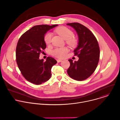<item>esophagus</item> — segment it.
<instances>
[{
    "label": "esophagus",
    "mask_w": 120,
    "mask_h": 120,
    "mask_svg": "<svg viewBox=\"0 0 120 120\" xmlns=\"http://www.w3.org/2000/svg\"><path fill=\"white\" fill-rule=\"evenodd\" d=\"M57 63H60V62H62V60H60V59H57Z\"/></svg>",
    "instance_id": "1"
}]
</instances>
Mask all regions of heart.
I'll list each match as a JSON object with an SVG mask.
<instances>
[{
    "instance_id": "1",
    "label": "heart",
    "mask_w": 120,
    "mask_h": 120,
    "mask_svg": "<svg viewBox=\"0 0 120 120\" xmlns=\"http://www.w3.org/2000/svg\"><path fill=\"white\" fill-rule=\"evenodd\" d=\"M55 32L58 35L61 37L63 39L65 40L66 43L71 47H76L78 44V39L73 37V32L65 26H61L56 28ZM52 40V34L50 33L45 34L44 37V41L46 45H49ZM68 49L66 47L56 48L51 51V54L54 56L59 58H63L65 55L68 52Z\"/></svg>"
}]
</instances>
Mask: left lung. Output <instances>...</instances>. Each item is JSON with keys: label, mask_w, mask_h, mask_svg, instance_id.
<instances>
[{"label": "left lung", "mask_w": 120, "mask_h": 120, "mask_svg": "<svg viewBox=\"0 0 120 120\" xmlns=\"http://www.w3.org/2000/svg\"><path fill=\"white\" fill-rule=\"evenodd\" d=\"M76 31L79 38L77 47L74 51L77 61L68 60L70 65L67 70L72 79L81 81L89 77L94 72L100 58V48L93 33L86 27L78 23H68Z\"/></svg>", "instance_id": "1"}]
</instances>
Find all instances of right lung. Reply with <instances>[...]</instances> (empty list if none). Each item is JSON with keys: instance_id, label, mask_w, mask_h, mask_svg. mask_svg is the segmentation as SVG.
<instances>
[{"instance_id": "1", "label": "right lung", "mask_w": 120, "mask_h": 120, "mask_svg": "<svg viewBox=\"0 0 120 120\" xmlns=\"http://www.w3.org/2000/svg\"><path fill=\"white\" fill-rule=\"evenodd\" d=\"M57 25H37L21 36L16 47V61L24 78L36 85L41 84L51 77V68L57 63L53 58L47 57L45 61L39 59V55L45 49V34Z\"/></svg>"}]
</instances>
